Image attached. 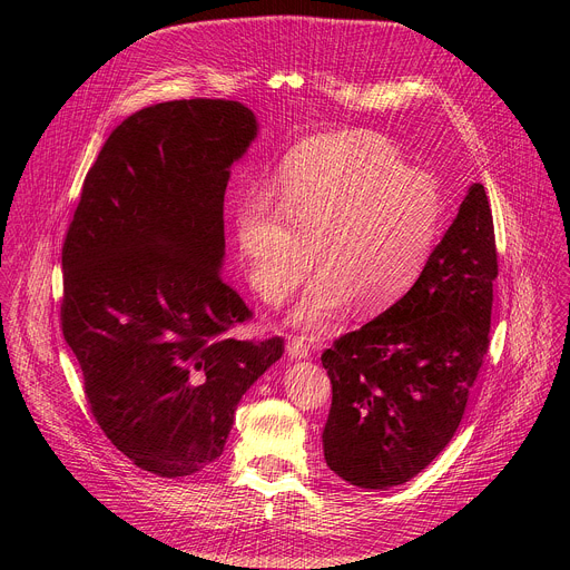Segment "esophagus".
<instances>
[{
  "instance_id": "obj_1",
  "label": "esophagus",
  "mask_w": 570,
  "mask_h": 570,
  "mask_svg": "<svg viewBox=\"0 0 570 570\" xmlns=\"http://www.w3.org/2000/svg\"><path fill=\"white\" fill-rule=\"evenodd\" d=\"M286 352L291 358H306L311 356V345L304 336H291L286 343Z\"/></svg>"
}]
</instances>
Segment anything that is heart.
I'll return each mask as SVG.
<instances>
[{"label":"heart","instance_id":"obj_1","mask_svg":"<svg viewBox=\"0 0 570 570\" xmlns=\"http://www.w3.org/2000/svg\"><path fill=\"white\" fill-rule=\"evenodd\" d=\"M234 209V246L255 293L282 304L308 268L295 322L322 327L350 302L372 315L396 304L429 266L444 227L440 185L415 174L374 132H334L299 144L275 185Z\"/></svg>","mask_w":570,"mask_h":570}]
</instances>
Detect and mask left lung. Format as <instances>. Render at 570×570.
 Listing matches in <instances>:
<instances>
[{"instance_id": "8db88e82", "label": "left lung", "mask_w": 570, "mask_h": 570, "mask_svg": "<svg viewBox=\"0 0 570 570\" xmlns=\"http://www.w3.org/2000/svg\"><path fill=\"white\" fill-rule=\"evenodd\" d=\"M499 277L492 207L473 185L417 284L322 352L324 460L363 490L409 482L451 442L490 350Z\"/></svg>"}]
</instances>
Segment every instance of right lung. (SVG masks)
Returning a JSON list of instances; mask_svg holds the SVG:
<instances>
[{"mask_svg": "<svg viewBox=\"0 0 570 570\" xmlns=\"http://www.w3.org/2000/svg\"><path fill=\"white\" fill-rule=\"evenodd\" d=\"M253 110L180 99L121 121L86 176L62 243V336L106 438L144 471L214 462L284 338L238 341L253 311L218 273L232 161Z\"/></svg>", "mask_w": 570, "mask_h": 570, "instance_id": "1", "label": "right lung"}]
</instances>
